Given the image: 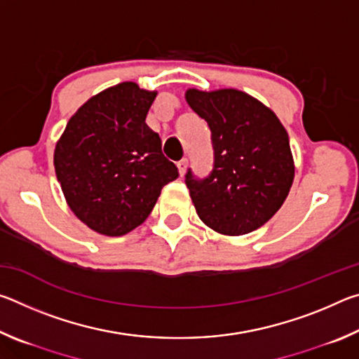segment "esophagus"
Listing matches in <instances>:
<instances>
[{
	"label": "esophagus",
	"instance_id": "esophagus-1",
	"mask_svg": "<svg viewBox=\"0 0 359 359\" xmlns=\"http://www.w3.org/2000/svg\"><path fill=\"white\" fill-rule=\"evenodd\" d=\"M187 168H188V160H187V158H185V160H182V161L177 163V169H179L180 177H184V175H185Z\"/></svg>",
	"mask_w": 359,
	"mask_h": 359
}]
</instances>
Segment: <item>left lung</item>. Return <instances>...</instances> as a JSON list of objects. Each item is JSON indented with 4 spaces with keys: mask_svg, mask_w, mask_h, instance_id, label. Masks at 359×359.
<instances>
[{
    "mask_svg": "<svg viewBox=\"0 0 359 359\" xmlns=\"http://www.w3.org/2000/svg\"><path fill=\"white\" fill-rule=\"evenodd\" d=\"M185 100L208 121L214 169L185 184L198 217L223 236H242L271 220L287 199L294 179L288 133L274 111L245 92L188 88Z\"/></svg>",
    "mask_w": 359,
    "mask_h": 359,
    "instance_id": "1",
    "label": "left lung"
}]
</instances>
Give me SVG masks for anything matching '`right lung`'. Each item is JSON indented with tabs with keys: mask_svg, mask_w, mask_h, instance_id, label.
<instances>
[{
	"mask_svg": "<svg viewBox=\"0 0 359 359\" xmlns=\"http://www.w3.org/2000/svg\"><path fill=\"white\" fill-rule=\"evenodd\" d=\"M155 98L135 82L109 87L77 109L57 141L53 166L66 203L96 233L117 238L137 228L179 177L145 123Z\"/></svg>",
	"mask_w": 359,
	"mask_h": 359,
	"instance_id": "1",
	"label": "right lung"
}]
</instances>
